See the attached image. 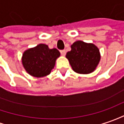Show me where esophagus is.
Listing matches in <instances>:
<instances>
[{"instance_id": "obj_1", "label": "esophagus", "mask_w": 124, "mask_h": 124, "mask_svg": "<svg viewBox=\"0 0 124 124\" xmlns=\"http://www.w3.org/2000/svg\"><path fill=\"white\" fill-rule=\"evenodd\" d=\"M60 53H61V55H63V56H64L66 55V50H61L60 51Z\"/></svg>"}]
</instances>
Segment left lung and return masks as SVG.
<instances>
[{
    "mask_svg": "<svg viewBox=\"0 0 124 124\" xmlns=\"http://www.w3.org/2000/svg\"><path fill=\"white\" fill-rule=\"evenodd\" d=\"M71 50L66 54V58L73 70L79 74L92 73L101 60L98 48L93 43L77 41L71 46Z\"/></svg>",
    "mask_w": 124,
    "mask_h": 124,
    "instance_id": "obj_1",
    "label": "left lung"
}]
</instances>
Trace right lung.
<instances>
[{"instance_id": "1", "label": "right lung", "mask_w": 124, "mask_h": 124, "mask_svg": "<svg viewBox=\"0 0 124 124\" xmlns=\"http://www.w3.org/2000/svg\"><path fill=\"white\" fill-rule=\"evenodd\" d=\"M60 55V53L57 49H49L47 45L39 44L24 51L22 61L29 75L43 77L50 74Z\"/></svg>"}]
</instances>
